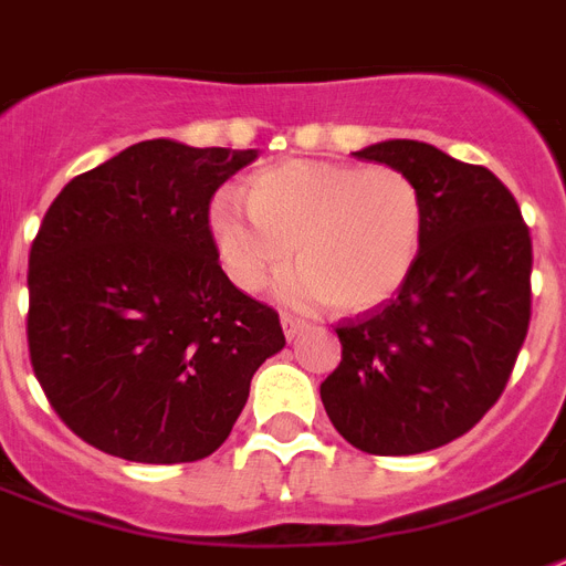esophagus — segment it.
Here are the masks:
<instances>
[{"label": "esophagus", "instance_id": "34e87169", "mask_svg": "<svg viewBox=\"0 0 566 566\" xmlns=\"http://www.w3.org/2000/svg\"><path fill=\"white\" fill-rule=\"evenodd\" d=\"M280 326H283V335H286V340H294L297 335L303 333V329H306V324H303V321H297V317H292V315L280 317Z\"/></svg>", "mask_w": 566, "mask_h": 566}]
</instances>
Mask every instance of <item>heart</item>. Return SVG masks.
Segmentation results:
<instances>
[{
  "mask_svg": "<svg viewBox=\"0 0 566 566\" xmlns=\"http://www.w3.org/2000/svg\"><path fill=\"white\" fill-rule=\"evenodd\" d=\"M210 231L242 292H260L297 254L280 301L340 312L381 306L417 269L424 240L422 193L394 167L292 158L265 167L245 196L226 190Z\"/></svg>",
  "mask_w": 566,
  "mask_h": 566,
  "instance_id": "obj_1",
  "label": "heart"
}]
</instances>
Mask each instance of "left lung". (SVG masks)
Wrapping results in <instances>:
<instances>
[{"label":"left lung","instance_id":"left-lung-1","mask_svg":"<svg viewBox=\"0 0 566 566\" xmlns=\"http://www.w3.org/2000/svg\"><path fill=\"white\" fill-rule=\"evenodd\" d=\"M422 193L424 240L408 283L335 333L321 385L335 431L367 454L408 457L471 431L501 399L530 329L532 240L492 170L410 138L356 153Z\"/></svg>","mask_w":566,"mask_h":566}]
</instances>
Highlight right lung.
Wrapping results in <instances>:
<instances>
[{
	"label": "right lung",
	"mask_w": 566,
	"mask_h": 566,
	"mask_svg": "<svg viewBox=\"0 0 566 566\" xmlns=\"http://www.w3.org/2000/svg\"><path fill=\"white\" fill-rule=\"evenodd\" d=\"M256 149L153 138L60 190L28 256L31 364L69 428L129 462H193L228 440L277 312L219 265L210 196Z\"/></svg>",
	"instance_id": "add662e5"
}]
</instances>
